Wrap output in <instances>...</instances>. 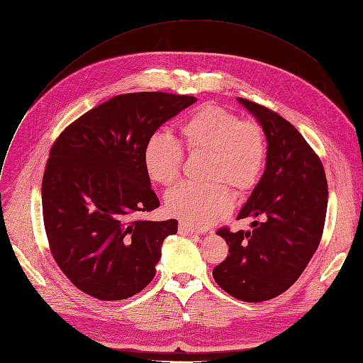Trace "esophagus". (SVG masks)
Instances as JSON below:
<instances>
[{
	"label": "esophagus",
	"mask_w": 363,
	"mask_h": 363,
	"mask_svg": "<svg viewBox=\"0 0 363 363\" xmlns=\"http://www.w3.org/2000/svg\"><path fill=\"white\" fill-rule=\"evenodd\" d=\"M179 233L183 234V235H195V234H198L196 230L187 227L186 223H179Z\"/></svg>",
	"instance_id": "34e87169"
}]
</instances>
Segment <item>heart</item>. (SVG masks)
<instances>
[{
    "label": "heart",
    "instance_id": "heart-1",
    "mask_svg": "<svg viewBox=\"0 0 363 363\" xmlns=\"http://www.w3.org/2000/svg\"><path fill=\"white\" fill-rule=\"evenodd\" d=\"M179 132L187 153L207 157L203 179L208 183L179 186L167 195L165 208L189 227L207 228L233 208V194L223 182L237 194L258 184L267 160L266 133L258 123L211 104L187 117ZM143 164L150 180L171 187L182 176L183 150L169 136L153 135L144 147Z\"/></svg>",
    "mask_w": 363,
    "mask_h": 363
}]
</instances>
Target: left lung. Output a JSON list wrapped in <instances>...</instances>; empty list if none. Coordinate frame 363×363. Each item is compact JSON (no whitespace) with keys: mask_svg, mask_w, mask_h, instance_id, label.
Here are the masks:
<instances>
[{"mask_svg":"<svg viewBox=\"0 0 363 363\" xmlns=\"http://www.w3.org/2000/svg\"><path fill=\"white\" fill-rule=\"evenodd\" d=\"M267 138V164L237 219L257 218L251 231L218 230L228 255L213 269L222 290L243 302L286 291L320 245L328 210V180L320 157L290 121L239 97Z\"/></svg>","mask_w":363,"mask_h":363,"instance_id":"left-lung-1","label":"left lung"}]
</instances>
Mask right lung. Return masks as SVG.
Returning <instances> with one entry per match:
<instances>
[{
    "instance_id": "1",
    "label": "right lung",
    "mask_w": 363,
    "mask_h": 363,
    "mask_svg": "<svg viewBox=\"0 0 363 363\" xmlns=\"http://www.w3.org/2000/svg\"><path fill=\"white\" fill-rule=\"evenodd\" d=\"M192 96L118 94L85 112L55 140L42 182L51 254L67 279L99 301H121L156 274L177 220L133 219L160 206L144 169L147 141Z\"/></svg>"
}]
</instances>
